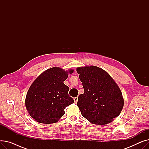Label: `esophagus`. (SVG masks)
<instances>
[{"instance_id":"obj_1","label":"esophagus","mask_w":149,"mask_h":149,"mask_svg":"<svg viewBox=\"0 0 149 149\" xmlns=\"http://www.w3.org/2000/svg\"><path fill=\"white\" fill-rule=\"evenodd\" d=\"M74 102H75V103H77V101H78V97H75V98H74Z\"/></svg>"}]
</instances>
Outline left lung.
<instances>
[{"label": "left lung", "instance_id": "left-lung-1", "mask_svg": "<svg viewBox=\"0 0 149 149\" xmlns=\"http://www.w3.org/2000/svg\"><path fill=\"white\" fill-rule=\"evenodd\" d=\"M77 72L84 91L77 104L83 116L94 124L111 123L124 105L118 85L107 72L97 66L78 68Z\"/></svg>", "mask_w": 149, "mask_h": 149}]
</instances>
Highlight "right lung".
Returning a JSON list of instances; mask_svg holds the SVG:
<instances>
[{
  "label": "right lung",
  "mask_w": 149,
  "mask_h": 149,
  "mask_svg": "<svg viewBox=\"0 0 149 149\" xmlns=\"http://www.w3.org/2000/svg\"><path fill=\"white\" fill-rule=\"evenodd\" d=\"M68 72L60 68H50L39 75L27 92L25 105L30 116L43 124L56 123L64 115L65 109L74 103L68 94V86L63 83Z\"/></svg>",
  "instance_id": "obj_1"
}]
</instances>
